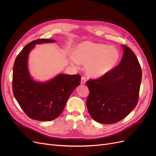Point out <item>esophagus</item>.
I'll list each match as a JSON object with an SVG mask.
<instances>
[{"label":"esophagus","mask_w":156,"mask_h":156,"mask_svg":"<svg viewBox=\"0 0 156 156\" xmlns=\"http://www.w3.org/2000/svg\"><path fill=\"white\" fill-rule=\"evenodd\" d=\"M86 81H87L86 79L84 78V77H81V83L82 84H85Z\"/></svg>","instance_id":"obj_1"}]
</instances>
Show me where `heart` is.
<instances>
[{
  "instance_id": "1",
  "label": "heart",
  "mask_w": 156,
  "mask_h": 156,
  "mask_svg": "<svg viewBox=\"0 0 156 156\" xmlns=\"http://www.w3.org/2000/svg\"><path fill=\"white\" fill-rule=\"evenodd\" d=\"M120 58V52L115 47L87 41L75 47L70 60L75 66L84 64L88 76L97 79L114 69Z\"/></svg>"
}]
</instances>
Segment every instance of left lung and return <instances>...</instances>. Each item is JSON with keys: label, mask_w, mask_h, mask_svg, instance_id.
Instances as JSON below:
<instances>
[{"label": "left lung", "mask_w": 156, "mask_h": 156, "mask_svg": "<svg viewBox=\"0 0 156 156\" xmlns=\"http://www.w3.org/2000/svg\"><path fill=\"white\" fill-rule=\"evenodd\" d=\"M124 55L119 64L104 76L87 81V107L92 119L101 124L122 120L137 104L142 69L136 55L122 45Z\"/></svg>", "instance_id": "obj_1"}]
</instances>
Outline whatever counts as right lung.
I'll return each mask as SVG.
<instances>
[{
  "mask_svg": "<svg viewBox=\"0 0 156 156\" xmlns=\"http://www.w3.org/2000/svg\"><path fill=\"white\" fill-rule=\"evenodd\" d=\"M55 40L38 39L27 44L16 58L13 69L12 89L14 97L23 111L32 119L51 121L62 112L68 99L80 84L79 74H59L48 82L40 83L31 78L27 67L30 51L35 44L53 43Z\"/></svg>",
  "mask_w": 156,
  "mask_h": 156,
  "instance_id": "obj_1",
  "label": "right lung"
}]
</instances>
